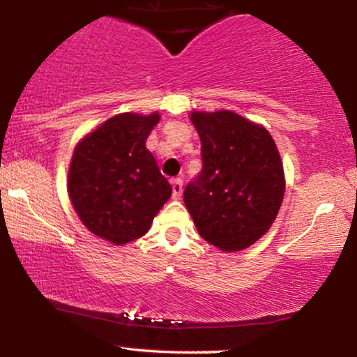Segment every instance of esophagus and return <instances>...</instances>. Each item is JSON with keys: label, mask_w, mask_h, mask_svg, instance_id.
I'll list each match as a JSON object with an SVG mask.
<instances>
[{"label": "esophagus", "mask_w": 357, "mask_h": 357, "mask_svg": "<svg viewBox=\"0 0 357 357\" xmlns=\"http://www.w3.org/2000/svg\"><path fill=\"white\" fill-rule=\"evenodd\" d=\"M171 186H173V198L179 199L183 195V179L181 178H174L171 179Z\"/></svg>", "instance_id": "obj_1"}]
</instances>
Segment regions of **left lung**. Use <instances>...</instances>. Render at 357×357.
Masks as SVG:
<instances>
[{"label": "left lung", "mask_w": 357, "mask_h": 357, "mask_svg": "<svg viewBox=\"0 0 357 357\" xmlns=\"http://www.w3.org/2000/svg\"><path fill=\"white\" fill-rule=\"evenodd\" d=\"M203 169L184 188L198 233L223 252H240L265 235L285 192L284 166L265 127L230 112H191Z\"/></svg>", "instance_id": "1"}]
</instances>
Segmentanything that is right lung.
Wrapping results in <instances>:
<instances>
[{
  "label": "right lung",
  "mask_w": 357,
  "mask_h": 357,
  "mask_svg": "<svg viewBox=\"0 0 357 357\" xmlns=\"http://www.w3.org/2000/svg\"><path fill=\"white\" fill-rule=\"evenodd\" d=\"M158 122V112L119 114L89 132L73 151L68 169L73 208L93 235L114 245L146 235L173 192L146 147Z\"/></svg>",
  "instance_id": "1"
}]
</instances>
